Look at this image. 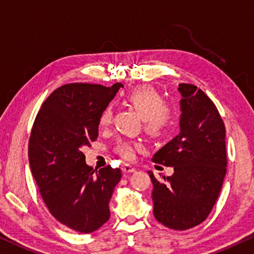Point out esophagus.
Masks as SVG:
<instances>
[{
    "label": "esophagus",
    "mask_w": 254,
    "mask_h": 254,
    "mask_svg": "<svg viewBox=\"0 0 254 254\" xmlns=\"http://www.w3.org/2000/svg\"><path fill=\"white\" fill-rule=\"evenodd\" d=\"M122 172L126 173V174H130V173L135 172V168L132 167L131 165H128V164H124V165H122Z\"/></svg>",
    "instance_id": "34e87169"
}]
</instances>
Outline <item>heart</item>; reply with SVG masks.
<instances>
[{
	"mask_svg": "<svg viewBox=\"0 0 254 254\" xmlns=\"http://www.w3.org/2000/svg\"><path fill=\"white\" fill-rule=\"evenodd\" d=\"M124 100L136 111L143 120V130L154 139H159L168 133L174 122V113L166 106V102L158 91L150 86L136 87L127 92ZM113 111L111 106H106L100 112L98 124L100 127H107L112 123ZM139 144L131 141H119L114 151L121 158L133 159Z\"/></svg>",
	"mask_w": 254,
	"mask_h": 254,
	"instance_id": "b5f03b06",
	"label": "heart"
}]
</instances>
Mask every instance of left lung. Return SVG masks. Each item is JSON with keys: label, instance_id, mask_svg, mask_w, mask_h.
I'll use <instances>...</instances> for the list:
<instances>
[{"label": "left lung", "instance_id": "obj_1", "mask_svg": "<svg viewBox=\"0 0 254 254\" xmlns=\"http://www.w3.org/2000/svg\"><path fill=\"white\" fill-rule=\"evenodd\" d=\"M179 90L181 132L152 157L154 163L174 167V174L149 175L155 218L168 228L185 231L206 220L218 199L227 171L226 130L202 90L190 83H180Z\"/></svg>", "mask_w": 254, "mask_h": 254}]
</instances>
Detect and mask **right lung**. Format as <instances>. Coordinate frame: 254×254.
<instances>
[{"mask_svg":"<svg viewBox=\"0 0 254 254\" xmlns=\"http://www.w3.org/2000/svg\"><path fill=\"white\" fill-rule=\"evenodd\" d=\"M121 87H59L43 103L31 128L28 157L40 195L52 216L75 232H95L110 219L108 203L122 173L110 165L94 170L82 150L97 139L100 112Z\"/></svg>","mask_w":254,"mask_h":254,"instance_id":"right-lung-1","label":"right lung"}]
</instances>
